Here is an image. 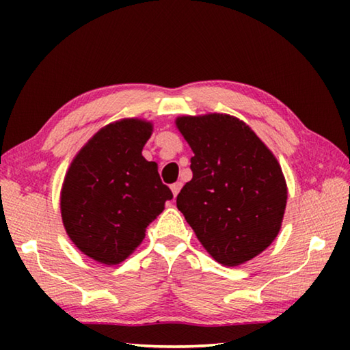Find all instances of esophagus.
Wrapping results in <instances>:
<instances>
[{
	"instance_id": "obj_1",
	"label": "esophagus",
	"mask_w": 350,
	"mask_h": 350,
	"mask_svg": "<svg viewBox=\"0 0 350 350\" xmlns=\"http://www.w3.org/2000/svg\"><path fill=\"white\" fill-rule=\"evenodd\" d=\"M180 188H182V182H176V183H173V185H171V191H173L174 198L177 196V193L180 191Z\"/></svg>"
}]
</instances>
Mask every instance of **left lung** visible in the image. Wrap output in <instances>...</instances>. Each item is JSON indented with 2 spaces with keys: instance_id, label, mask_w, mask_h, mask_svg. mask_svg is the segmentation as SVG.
<instances>
[{
  "instance_id": "obj_1",
  "label": "left lung",
  "mask_w": 350,
  "mask_h": 350,
  "mask_svg": "<svg viewBox=\"0 0 350 350\" xmlns=\"http://www.w3.org/2000/svg\"><path fill=\"white\" fill-rule=\"evenodd\" d=\"M176 125L194 152L177 208L217 262L234 267L258 256L280 233L287 204L276 157L232 116H183Z\"/></svg>"
}]
</instances>
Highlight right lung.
I'll list each match as a JSON object with an SVG mask.
<instances>
[{
  "label": "right lung",
  "instance_id": "obj_1",
  "mask_svg": "<svg viewBox=\"0 0 350 350\" xmlns=\"http://www.w3.org/2000/svg\"><path fill=\"white\" fill-rule=\"evenodd\" d=\"M151 133V123L139 118L111 123L81 148L64 177L63 225L79 250L97 262L125 260L173 199L157 163L142 156Z\"/></svg>",
  "mask_w": 350,
  "mask_h": 350
}]
</instances>
